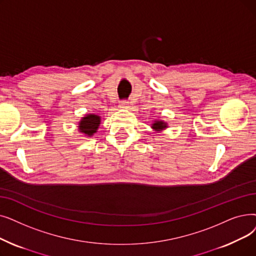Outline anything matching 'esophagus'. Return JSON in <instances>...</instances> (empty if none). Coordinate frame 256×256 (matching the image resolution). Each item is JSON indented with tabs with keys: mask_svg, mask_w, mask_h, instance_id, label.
<instances>
[{
	"mask_svg": "<svg viewBox=\"0 0 256 256\" xmlns=\"http://www.w3.org/2000/svg\"><path fill=\"white\" fill-rule=\"evenodd\" d=\"M120 108H128V100H121L119 104Z\"/></svg>",
	"mask_w": 256,
	"mask_h": 256,
	"instance_id": "esophagus-1",
	"label": "esophagus"
}]
</instances>
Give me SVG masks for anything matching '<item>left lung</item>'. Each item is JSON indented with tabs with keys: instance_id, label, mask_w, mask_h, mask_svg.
<instances>
[{
	"instance_id": "left-lung-1",
	"label": "left lung",
	"mask_w": 256,
	"mask_h": 256,
	"mask_svg": "<svg viewBox=\"0 0 256 256\" xmlns=\"http://www.w3.org/2000/svg\"><path fill=\"white\" fill-rule=\"evenodd\" d=\"M166 128V124L163 121H154V124H152V128H154L156 130H161L163 128Z\"/></svg>"
}]
</instances>
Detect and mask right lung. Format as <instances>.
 Segmentation results:
<instances>
[{
	"label": "right lung",
	"instance_id": "obj_1",
	"mask_svg": "<svg viewBox=\"0 0 256 256\" xmlns=\"http://www.w3.org/2000/svg\"><path fill=\"white\" fill-rule=\"evenodd\" d=\"M99 124H100V117L93 114L86 115L80 122V130L88 136H91L97 132Z\"/></svg>",
	"mask_w": 256,
	"mask_h": 256
}]
</instances>
